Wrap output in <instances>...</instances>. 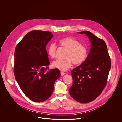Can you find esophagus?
Masks as SVG:
<instances>
[{
    "instance_id": "esophagus-1",
    "label": "esophagus",
    "mask_w": 122,
    "mask_h": 122,
    "mask_svg": "<svg viewBox=\"0 0 122 122\" xmlns=\"http://www.w3.org/2000/svg\"><path fill=\"white\" fill-rule=\"evenodd\" d=\"M60 74H61V76H63L65 74V73L64 72H63V71H61V73H60Z\"/></svg>"
}]
</instances>
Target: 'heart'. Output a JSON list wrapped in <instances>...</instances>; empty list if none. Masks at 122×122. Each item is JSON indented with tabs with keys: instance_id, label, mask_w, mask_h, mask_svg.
Instances as JSON below:
<instances>
[{
	"instance_id": "obj_1",
	"label": "heart",
	"mask_w": 122,
	"mask_h": 122,
	"mask_svg": "<svg viewBox=\"0 0 122 122\" xmlns=\"http://www.w3.org/2000/svg\"><path fill=\"white\" fill-rule=\"evenodd\" d=\"M59 45L67 50L65 60H57L52 63V66L62 71H66L73 64L78 66L82 64L87 57V50L80 42L73 38L65 37L58 41ZM57 46L52 43L47 48V53L50 57H56Z\"/></svg>"
}]
</instances>
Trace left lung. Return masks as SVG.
Here are the masks:
<instances>
[{"mask_svg":"<svg viewBox=\"0 0 122 122\" xmlns=\"http://www.w3.org/2000/svg\"><path fill=\"white\" fill-rule=\"evenodd\" d=\"M79 33L88 37L91 49L85 61L71 71L73 83L69 94L77 101L87 103L98 97L105 88L111 68V58L104 40L88 31Z\"/></svg>","mask_w":122,"mask_h":122,"instance_id":"left-lung-1","label":"left lung"}]
</instances>
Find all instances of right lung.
<instances>
[{
	"label": "right lung",
	"instance_id": "right-lung-1",
	"mask_svg": "<svg viewBox=\"0 0 122 122\" xmlns=\"http://www.w3.org/2000/svg\"><path fill=\"white\" fill-rule=\"evenodd\" d=\"M53 37L51 32L33 30L15 48V79L25 95L34 102H43L49 98L55 81L60 76L58 69L48 70L50 62L46 46Z\"/></svg>",
	"mask_w": 122,
	"mask_h": 122
}]
</instances>
